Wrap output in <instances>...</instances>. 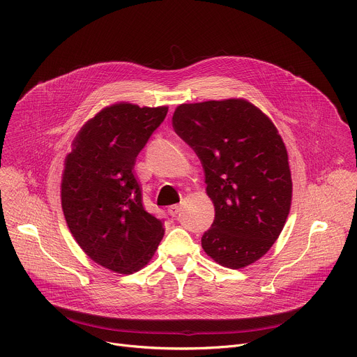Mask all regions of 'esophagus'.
I'll list each match as a JSON object with an SVG mask.
<instances>
[{
	"mask_svg": "<svg viewBox=\"0 0 357 357\" xmlns=\"http://www.w3.org/2000/svg\"><path fill=\"white\" fill-rule=\"evenodd\" d=\"M181 209H182L181 205H172V206L168 208V213H169L172 218H175V216L181 212Z\"/></svg>",
	"mask_w": 357,
	"mask_h": 357,
	"instance_id": "obj_1",
	"label": "esophagus"
}]
</instances>
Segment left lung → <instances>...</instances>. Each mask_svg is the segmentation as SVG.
Masks as SVG:
<instances>
[{"label": "left lung", "mask_w": 357, "mask_h": 357, "mask_svg": "<svg viewBox=\"0 0 357 357\" xmlns=\"http://www.w3.org/2000/svg\"><path fill=\"white\" fill-rule=\"evenodd\" d=\"M172 126L199 157L215 206L203 250L233 270L257 261L278 238L291 208V171L278 130L243 98L181 105Z\"/></svg>", "instance_id": "left-lung-1"}]
</instances>
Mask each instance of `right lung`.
I'll return each mask as SVG.
<instances>
[{"label": "right lung", "instance_id": "1", "mask_svg": "<svg viewBox=\"0 0 357 357\" xmlns=\"http://www.w3.org/2000/svg\"><path fill=\"white\" fill-rule=\"evenodd\" d=\"M168 107L117 103L89 120L73 141L62 175V209L70 233L97 264L132 274L154 256L162 222L145 211L135 158Z\"/></svg>", "mask_w": 357, "mask_h": 357}]
</instances>
